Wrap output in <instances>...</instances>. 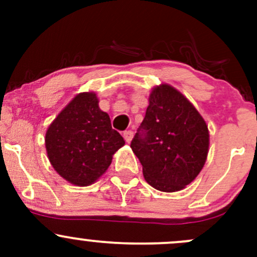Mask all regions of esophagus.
Masks as SVG:
<instances>
[{"label": "esophagus", "mask_w": 257, "mask_h": 257, "mask_svg": "<svg viewBox=\"0 0 257 257\" xmlns=\"http://www.w3.org/2000/svg\"><path fill=\"white\" fill-rule=\"evenodd\" d=\"M123 137H124V139H125L126 143H131L132 138H133V131H131V129H128V131L124 132Z\"/></svg>", "instance_id": "34e87169"}]
</instances>
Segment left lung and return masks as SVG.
I'll return each mask as SVG.
<instances>
[{
    "instance_id": "8db88e82",
    "label": "left lung",
    "mask_w": 257,
    "mask_h": 257,
    "mask_svg": "<svg viewBox=\"0 0 257 257\" xmlns=\"http://www.w3.org/2000/svg\"><path fill=\"white\" fill-rule=\"evenodd\" d=\"M131 148L149 185L165 193L179 191L198 177L205 164L208 125L188 98L172 85L160 84L150 93Z\"/></svg>"
}]
</instances>
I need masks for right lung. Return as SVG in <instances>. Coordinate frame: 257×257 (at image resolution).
I'll return each mask as SVG.
<instances>
[{
  "instance_id": "1",
  "label": "right lung",
  "mask_w": 257,
  "mask_h": 257,
  "mask_svg": "<svg viewBox=\"0 0 257 257\" xmlns=\"http://www.w3.org/2000/svg\"><path fill=\"white\" fill-rule=\"evenodd\" d=\"M98 103L94 92L79 93L46 133V150L52 167L77 186L97 181L109 168L114 153L125 144Z\"/></svg>"
}]
</instances>
